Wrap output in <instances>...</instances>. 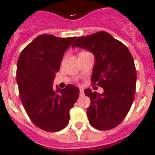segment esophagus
I'll return each mask as SVG.
<instances>
[{
  "label": "esophagus",
  "instance_id": "34e87169",
  "mask_svg": "<svg viewBox=\"0 0 155 155\" xmlns=\"http://www.w3.org/2000/svg\"><path fill=\"white\" fill-rule=\"evenodd\" d=\"M84 91L83 88H80V95H84Z\"/></svg>",
  "mask_w": 155,
  "mask_h": 155
}]
</instances>
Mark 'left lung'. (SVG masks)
<instances>
[{
  "label": "left lung",
  "instance_id": "8db88e82",
  "mask_svg": "<svg viewBox=\"0 0 155 155\" xmlns=\"http://www.w3.org/2000/svg\"><path fill=\"white\" fill-rule=\"evenodd\" d=\"M71 47H80L94 56L91 81L104 90L102 94L84 93L91 99L87 110L90 124L99 130L115 128L124 119L136 94V71L132 54L111 35L100 31L78 38Z\"/></svg>",
  "mask_w": 155,
  "mask_h": 155
}]
</instances>
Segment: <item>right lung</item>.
Wrapping results in <instances>:
<instances>
[{
  "mask_svg": "<svg viewBox=\"0 0 155 155\" xmlns=\"http://www.w3.org/2000/svg\"><path fill=\"white\" fill-rule=\"evenodd\" d=\"M75 38L41 35L23 49L18 59L16 81L23 107L34 124L46 132L65 128L79 97L75 86L57 90L53 87L64 53Z\"/></svg>",
  "mask_w": 155,
  "mask_h": 155,
  "instance_id": "add662e5",
  "label": "right lung"
}]
</instances>
